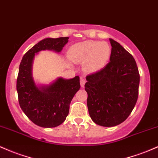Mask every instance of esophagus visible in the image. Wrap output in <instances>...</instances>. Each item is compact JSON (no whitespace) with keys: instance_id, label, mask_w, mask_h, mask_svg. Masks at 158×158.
Returning a JSON list of instances; mask_svg holds the SVG:
<instances>
[{"instance_id":"esophagus-1","label":"esophagus","mask_w":158,"mask_h":158,"mask_svg":"<svg viewBox=\"0 0 158 158\" xmlns=\"http://www.w3.org/2000/svg\"><path fill=\"white\" fill-rule=\"evenodd\" d=\"M85 79H84V78H82L81 77L80 78V85H81V87L82 88H84V86H85Z\"/></svg>"}]
</instances>
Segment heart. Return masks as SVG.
<instances>
[{
	"mask_svg": "<svg viewBox=\"0 0 158 158\" xmlns=\"http://www.w3.org/2000/svg\"><path fill=\"white\" fill-rule=\"evenodd\" d=\"M67 55L73 62H83V69L85 71L94 73L107 64L111 55V47L107 43L88 40L71 46Z\"/></svg>",
	"mask_w": 158,
	"mask_h": 158,
	"instance_id": "b5f03b06",
	"label": "heart"
}]
</instances>
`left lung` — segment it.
Listing matches in <instances>:
<instances>
[{
    "label": "left lung",
    "mask_w": 158,
    "mask_h": 158,
    "mask_svg": "<svg viewBox=\"0 0 158 158\" xmlns=\"http://www.w3.org/2000/svg\"><path fill=\"white\" fill-rule=\"evenodd\" d=\"M110 61L86 76L85 89L90 117L103 127L120 124L131 113L139 94V73L136 60L118 43L110 39Z\"/></svg>",
    "instance_id": "obj_1"
}]
</instances>
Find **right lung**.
Instances as JSON below:
<instances>
[{"label":"right lung","instance_id":"obj_1","mask_svg":"<svg viewBox=\"0 0 158 158\" xmlns=\"http://www.w3.org/2000/svg\"><path fill=\"white\" fill-rule=\"evenodd\" d=\"M68 39L46 38L29 49L20 63L16 82L19 103L27 117L40 127H55L65 121L80 83L76 76L70 79L60 77L49 85L37 87L32 76L33 60L35 54L42 50L60 52Z\"/></svg>","mask_w":158,"mask_h":158}]
</instances>
